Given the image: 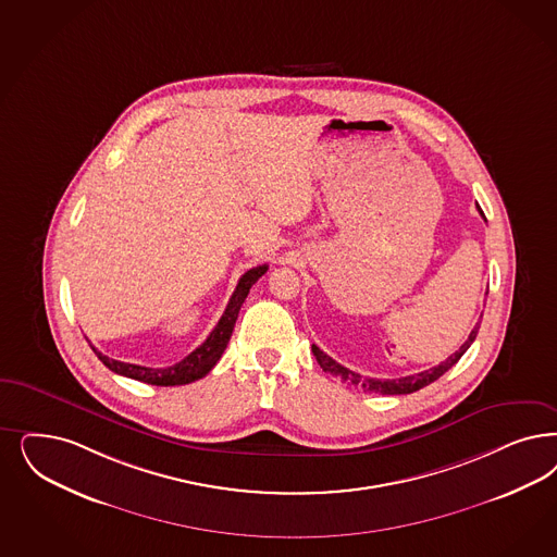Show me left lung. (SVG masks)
Wrapping results in <instances>:
<instances>
[{
  "mask_svg": "<svg viewBox=\"0 0 557 557\" xmlns=\"http://www.w3.org/2000/svg\"><path fill=\"white\" fill-rule=\"evenodd\" d=\"M481 215H483V211H481ZM480 323L473 326V331L469 333L467 342L459 347V351L450 354V356H448L444 362H441V364L434 366V368H430V370L418 372V374H411V376L393 379V381H391V379H368V376H362V374H358V372L349 370L346 366L335 362L333 358H329V356H326L323 349H319L317 346H312V354H314L317 362L321 364V368H323L325 372L333 374V376H339L344 383L354 384L356 388H364V393H379V395H409V393H416V391H420L423 386H428V384L438 381L444 372H448L453 366L459 362L460 356H462V354L469 349V346L475 342L478 331H480Z\"/></svg>",
  "mask_w": 557,
  "mask_h": 557,
  "instance_id": "obj_1",
  "label": "left lung"
}]
</instances>
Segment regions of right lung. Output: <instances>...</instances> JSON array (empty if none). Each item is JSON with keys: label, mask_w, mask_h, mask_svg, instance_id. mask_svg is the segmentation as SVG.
<instances>
[{"label": "right lung", "mask_w": 557, "mask_h": 557, "mask_svg": "<svg viewBox=\"0 0 557 557\" xmlns=\"http://www.w3.org/2000/svg\"><path fill=\"white\" fill-rule=\"evenodd\" d=\"M268 271V265H259L252 268L238 280V286L232 294L231 302L224 310L222 319L218 321V325L213 326L208 339L193 349L187 358H183L178 364L169 366V368H148V366L127 364V362H119L109 356H102L100 351L95 349L98 360L107 366L109 370H113L121 376L141 381V383L156 384V386H176V384H189L203 379L210 372L213 366L218 364V360L222 358L224 349L231 342L232 331L236 325L238 312L245 302V298L249 296V289L252 284Z\"/></svg>", "instance_id": "1"}]
</instances>
